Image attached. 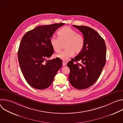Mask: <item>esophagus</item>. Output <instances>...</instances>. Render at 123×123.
I'll return each instance as SVG.
<instances>
[{
    "label": "esophagus",
    "instance_id": "esophagus-1",
    "mask_svg": "<svg viewBox=\"0 0 123 123\" xmlns=\"http://www.w3.org/2000/svg\"><path fill=\"white\" fill-rule=\"evenodd\" d=\"M67 65V63L65 62V61H63V66H65Z\"/></svg>",
    "mask_w": 123,
    "mask_h": 123
}]
</instances>
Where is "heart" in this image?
Instances as JSON below:
<instances>
[{
	"label": "heart",
	"mask_w": 123,
	"mask_h": 123,
	"mask_svg": "<svg viewBox=\"0 0 123 123\" xmlns=\"http://www.w3.org/2000/svg\"><path fill=\"white\" fill-rule=\"evenodd\" d=\"M58 37H52L50 39V45L55 51L59 52L62 48V44L65 43V50L56 55V57L67 60L72 57L74 53L79 54L82 50L85 39L81 34L72 28L65 26L57 32Z\"/></svg>",
	"instance_id": "b5f03b06"
}]
</instances>
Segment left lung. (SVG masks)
Segmentation results:
<instances>
[{"mask_svg": "<svg viewBox=\"0 0 123 123\" xmlns=\"http://www.w3.org/2000/svg\"><path fill=\"white\" fill-rule=\"evenodd\" d=\"M82 32L85 39L82 50L67 64L69 81L78 90L88 88L99 78L106 61V46L104 39L93 29L73 25ZM80 61L81 64L74 63Z\"/></svg>", "mask_w": 123, "mask_h": 123, "instance_id": "1", "label": "left lung"}]
</instances>
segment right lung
<instances>
[{
    "label": "right lung",
    "mask_w": 123,
    "mask_h": 123,
    "mask_svg": "<svg viewBox=\"0 0 123 123\" xmlns=\"http://www.w3.org/2000/svg\"><path fill=\"white\" fill-rule=\"evenodd\" d=\"M64 23L37 27L23 37L18 50V59L27 82L34 89L44 90L53 82L62 67V60L56 58L47 60L54 53L50 39Z\"/></svg>",
    "instance_id": "add662e5"
}]
</instances>
